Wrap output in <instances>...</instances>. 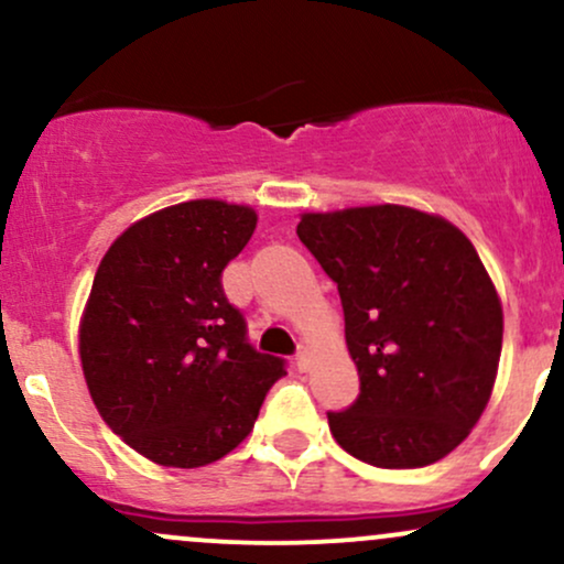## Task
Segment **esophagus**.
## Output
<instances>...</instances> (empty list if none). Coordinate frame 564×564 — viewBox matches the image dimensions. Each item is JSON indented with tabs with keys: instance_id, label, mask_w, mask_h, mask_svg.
I'll return each mask as SVG.
<instances>
[{
	"instance_id": "1",
	"label": "esophagus",
	"mask_w": 564,
	"mask_h": 564,
	"mask_svg": "<svg viewBox=\"0 0 564 564\" xmlns=\"http://www.w3.org/2000/svg\"><path fill=\"white\" fill-rule=\"evenodd\" d=\"M310 364H313V349L300 347V352H296V368H300V371H307Z\"/></svg>"
}]
</instances>
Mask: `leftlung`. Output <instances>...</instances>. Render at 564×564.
I'll use <instances>...</instances> for the list:
<instances>
[{"instance_id": "left-lung-1", "label": "left lung", "mask_w": 564, "mask_h": 564, "mask_svg": "<svg viewBox=\"0 0 564 564\" xmlns=\"http://www.w3.org/2000/svg\"><path fill=\"white\" fill-rule=\"evenodd\" d=\"M300 241L339 289L360 394L328 413L336 443L381 469L435 464L494 392L503 310L456 225L400 204L304 212Z\"/></svg>"}]
</instances>
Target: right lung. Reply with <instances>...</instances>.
<instances>
[{
    "label": "right lung",
    "mask_w": 564,
    "mask_h": 564,
    "mask_svg": "<svg viewBox=\"0 0 564 564\" xmlns=\"http://www.w3.org/2000/svg\"><path fill=\"white\" fill-rule=\"evenodd\" d=\"M254 228L246 204L183 200L129 225L97 268L79 321L84 381L102 422L159 467L228 456L286 377L246 341L219 281Z\"/></svg>",
    "instance_id": "1"
}]
</instances>
